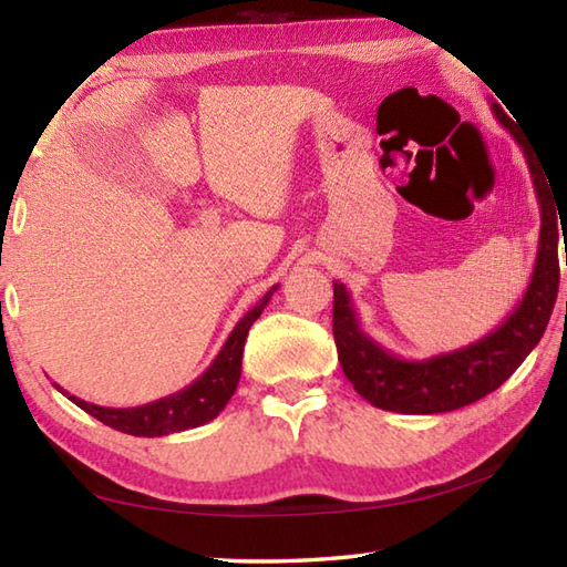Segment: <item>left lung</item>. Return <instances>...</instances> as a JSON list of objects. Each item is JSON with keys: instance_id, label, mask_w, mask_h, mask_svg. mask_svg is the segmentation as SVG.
I'll return each instance as SVG.
<instances>
[{"instance_id": "obj_1", "label": "left lung", "mask_w": 567, "mask_h": 567, "mask_svg": "<svg viewBox=\"0 0 567 567\" xmlns=\"http://www.w3.org/2000/svg\"><path fill=\"white\" fill-rule=\"evenodd\" d=\"M492 112L502 118L504 128H509V134L522 146L536 187L540 234L532 282L522 302L495 331L457 351L424 360L400 358L372 341L360 329L346 285L333 282V339L341 368L353 390L378 409L400 414H441L483 400L512 378V372L534 351L548 327L560 282L558 217L555 216L558 204L553 199L556 195H550V179L545 183L546 171L536 163L532 146L522 141L514 122L504 116L499 104H492Z\"/></svg>"}]
</instances>
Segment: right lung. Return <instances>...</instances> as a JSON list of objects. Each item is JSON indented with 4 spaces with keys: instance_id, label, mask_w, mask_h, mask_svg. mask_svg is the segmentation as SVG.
<instances>
[{
    "instance_id": "add662e5",
    "label": "right lung",
    "mask_w": 567,
    "mask_h": 567,
    "mask_svg": "<svg viewBox=\"0 0 567 567\" xmlns=\"http://www.w3.org/2000/svg\"><path fill=\"white\" fill-rule=\"evenodd\" d=\"M275 290L277 285L262 295V299L256 307L248 309V315L236 323V329L221 346V351L214 358V363L204 370L195 382L187 384L185 390L163 396V400H155L151 404H141V406H128V409H112V406L84 402L80 396L63 392V388H58V384L55 388L63 394H68L70 402H75L80 409H84V412L92 414L94 419H100L102 424L122 433H131V436L155 439V436H167V433H177V431H187V429L207 424V421L221 414L226 402L234 396L240 380V358H244L248 329L252 327V321L262 315V309L268 307Z\"/></svg>"
}]
</instances>
